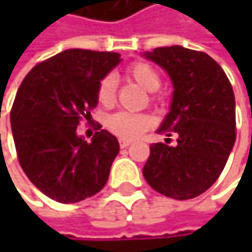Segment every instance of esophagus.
<instances>
[{
  "mask_svg": "<svg viewBox=\"0 0 252 252\" xmlns=\"http://www.w3.org/2000/svg\"><path fill=\"white\" fill-rule=\"evenodd\" d=\"M129 144H131V141H129V140H123V138L120 140V147H121V149H126V147H128Z\"/></svg>",
  "mask_w": 252,
  "mask_h": 252,
  "instance_id": "obj_1",
  "label": "esophagus"
}]
</instances>
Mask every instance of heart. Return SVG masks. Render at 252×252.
<instances>
[{
	"mask_svg": "<svg viewBox=\"0 0 252 252\" xmlns=\"http://www.w3.org/2000/svg\"><path fill=\"white\" fill-rule=\"evenodd\" d=\"M126 77L128 80L137 83L147 92H155L160 87V76L158 70L146 63L135 61L129 64L126 70ZM96 99L102 106H112L117 100V80L112 74L103 76L96 87ZM106 128L123 140H132L141 135L144 131L153 126L152 117L147 114H135V112H115L109 115L105 121Z\"/></svg>",
	"mask_w": 252,
	"mask_h": 252,
	"instance_id": "b5f03b06",
	"label": "heart"
}]
</instances>
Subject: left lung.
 <instances>
[{
	"mask_svg": "<svg viewBox=\"0 0 252 252\" xmlns=\"http://www.w3.org/2000/svg\"><path fill=\"white\" fill-rule=\"evenodd\" d=\"M144 55L165 68L172 80L171 112L158 132L176 134L178 138L175 146H150L143 175L158 192L189 200L216 182L235 144L232 84L222 67L200 51L174 45Z\"/></svg>",
	"mask_w": 252,
	"mask_h": 252,
	"instance_id": "left-lung-1",
	"label": "left lung"
}]
</instances>
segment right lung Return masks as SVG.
Masks as SVG:
<instances>
[{"label": "right lung", "instance_id": "1", "mask_svg": "<svg viewBox=\"0 0 252 252\" xmlns=\"http://www.w3.org/2000/svg\"><path fill=\"white\" fill-rule=\"evenodd\" d=\"M120 54L67 49L36 64L22 81L10 114L17 158L34 187L58 203H77L106 184L120 152L106 129L92 143L77 135L97 106L99 80L120 64Z\"/></svg>", "mask_w": 252, "mask_h": 252}]
</instances>
